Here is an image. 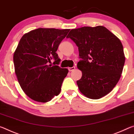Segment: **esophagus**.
Here are the masks:
<instances>
[{
	"label": "esophagus",
	"mask_w": 134,
	"mask_h": 134,
	"mask_svg": "<svg viewBox=\"0 0 134 134\" xmlns=\"http://www.w3.org/2000/svg\"><path fill=\"white\" fill-rule=\"evenodd\" d=\"M75 69V66H72L71 68H68L69 71H74V70Z\"/></svg>",
	"instance_id": "1"
}]
</instances>
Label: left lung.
Returning a JSON list of instances; mask_svg holds the SVG:
<instances>
[{
	"label": "left lung",
	"instance_id": "obj_1",
	"mask_svg": "<svg viewBox=\"0 0 134 134\" xmlns=\"http://www.w3.org/2000/svg\"><path fill=\"white\" fill-rule=\"evenodd\" d=\"M66 37L78 47L80 91L91 99L109 94L119 81L125 61L121 41L103 26L71 30Z\"/></svg>",
	"mask_w": 134,
	"mask_h": 134
}]
</instances>
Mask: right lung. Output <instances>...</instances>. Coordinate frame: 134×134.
Wrapping results in <instances>:
<instances>
[{"mask_svg": "<svg viewBox=\"0 0 134 134\" xmlns=\"http://www.w3.org/2000/svg\"><path fill=\"white\" fill-rule=\"evenodd\" d=\"M69 30L40 28L19 41L14 54L15 72L21 88L33 100L46 103L60 93L68 70L58 66L56 51ZM52 59L53 65H48Z\"/></svg>", "mask_w": 134, "mask_h": 134, "instance_id": "right-lung-1", "label": "right lung"}]
</instances>
